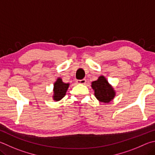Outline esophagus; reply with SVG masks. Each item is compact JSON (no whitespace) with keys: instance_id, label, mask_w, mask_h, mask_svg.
<instances>
[{"instance_id":"1","label":"esophagus","mask_w":155,"mask_h":155,"mask_svg":"<svg viewBox=\"0 0 155 155\" xmlns=\"http://www.w3.org/2000/svg\"><path fill=\"white\" fill-rule=\"evenodd\" d=\"M77 82L78 84H85L87 81L86 79H85V78H83V79H81V80H77Z\"/></svg>"}]
</instances>
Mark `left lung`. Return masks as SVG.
Listing matches in <instances>:
<instances>
[{"instance_id":"left-lung-1","label":"left lung","mask_w":155,"mask_h":155,"mask_svg":"<svg viewBox=\"0 0 155 155\" xmlns=\"http://www.w3.org/2000/svg\"><path fill=\"white\" fill-rule=\"evenodd\" d=\"M91 87L94 90L95 97L101 102L109 103L116 95L114 89L104 76H100L97 81H93Z\"/></svg>"}]
</instances>
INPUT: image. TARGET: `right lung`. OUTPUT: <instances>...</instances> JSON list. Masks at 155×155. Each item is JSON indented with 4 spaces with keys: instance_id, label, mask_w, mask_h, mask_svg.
<instances>
[{
    "instance_id": "right-lung-1",
    "label": "right lung",
    "mask_w": 155,
    "mask_h": 155,
    "mask_svg": "<svg viewBox=\"0 0 155 155\" xmlns=\"http://www.w3.org/2000/svg\"><path fill=\"white\" fill-rule=\"evenodd\" d=\"M69 83H64L61 78H58L53 85V100L60 101L65 96L69 87Z\"/></svg>"
}]
</instances>
